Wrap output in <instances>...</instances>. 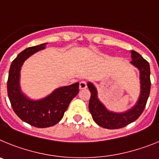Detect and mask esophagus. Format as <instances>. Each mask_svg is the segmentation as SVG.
<instances>
[{"mask_svg":"<svg viewBox=\"0 0 159 159\" xmlns=\"http://www.w3.org/2000/svg\"><path fill=\"white\" fill-rule=\"evenodd\" d=\"M87 87V84L85 81H81L79 83V89H85Z\"/></svg>","mask_w":159,"mask_h":159,"instance_id":"1","label":"esophagus"}]
</instances>
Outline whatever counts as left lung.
<instances>
[{"instance_id": "left-lung-1", "label": "left lung", "mask_w": 159, "mask_h": 159, "mask_svg": "<svg viewBox=\"0 0 159 159\" xmlns=\"http://www.w3.org/2000/svg\"><path fill=\"white\" fill-rule=\"evenodd\" d=\"M131 63L139 70L140 95L138 101L131 108L124 112H114L106 108L97 97V91L93 84L88 82V88L91 93L89 109L93 120L97 124L107 129H118L136 120L145 108L151 90L150 65L147 60L135 51H131Z\"/></svg>"}]
</instances>
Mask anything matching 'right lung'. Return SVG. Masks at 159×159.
Here are the masks:
<instances>
[{
    "instance_id": "add662e5",
    "label": "right lung",
    "mask_w": 159,
    "mask_h": 159,
    "mask_svg": "<svg viewBox=\"0 0 159 159\" xmlns=\"http://www.w3.org/2000/svg\"><path fill=\"white\" fill-rule=\"evenodd\" d=\"M47 44L31 47L20 53L11 64L7 82L8 98L15 113L23 121L39 128L58 124L63 117L70 101L79 92V82H76L56 89L40 100H31L23 93L20 86L21 66L31 55L45 49Z\"/></svg>"
}]
</instances>
